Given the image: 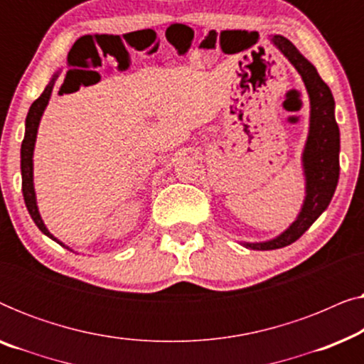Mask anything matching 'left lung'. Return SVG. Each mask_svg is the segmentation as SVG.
<instances>
[{
    "label": "left lung",
    "instance_id": "left-lung-1",
    "mask_svg": "<svg viewBox=\"0 0 364 364\" xmlns=\"http://www.w3.org/2000/svg\"><path fill=\"white\" fill-rule=\"evenodd\" d=\"M270 43L300 74L310 99V124L301 152L305 197L295 220L277 237L263 242H240L250 250H275L296 242L330 205L340 178V129L330 87L323 82L316 68L287 38L275 34Z\"/></svg>",
    "mask_w": 364,
    "mask_h": 364
}]
</instances>
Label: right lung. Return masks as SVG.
Segmentation results:
<instances>
[{"label":"right lung","instance_id":"obj_1","mask_svg":"<svg viewBox=\"0 0 364 364\" xmlns=\"http://www.w3.org/2000/svg\"><path fill=\"white\" fill-rule=\"evenodd\" d=\"M63 69H58V71L53 73L51 79H49L48 86L44 87V91L41 96H39L36 101L31 104L29 107L28 116H26V122H24V139L21 144V178H23V197H24V203H26V208L31 215L33 222L36 223L39 230H41L44 235L51 238L59 245H63L68 250H73L71 247H68L66 243H63L59 238L53 235L51 232L48 230V227L44 225V220L39 213L38 208V200H36V191H34V162H33V156H34V146H36V137H38V129H39V122H41V117L44 111H46L49 99H51L53 94V87L56 79L59 77ZM74 252V250H73Z\"/></svg>","mask_w":364,"mask_h":364}]
</instances>
